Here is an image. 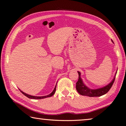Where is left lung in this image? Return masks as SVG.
Wrapping results in <instances>:
<instances>
[{"label": "left lung", "instance_id": "obj_1", "mask_svg": "<svg viewBox=\"0 0 126 126\" xmlns=\"http://www.w3.org/2000/svg\"><path fill=\"white\" fill-rule=\"evenodd\" d=\"M78 73L79 74V79L76 83V89L78 93L81 95L87 96L89 97H98L106 94L112 86L114 81H115L116 75L117 74V72H116L112 80L109 84H107V85L102 87V88L92 89L88 88V86L84 84L83 80L81 78L80 72H79L78 71Z\"/></svg>", "mask_w": 126, "mask_h": 126}]
</instances>
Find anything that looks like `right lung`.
I'll use <instances>...</instances> for the list:
<instances>
[{"mask_svg":"<svg viewBox=\"0 0 126 126\" xmlns=\"http://www.w3.org/2000/svg\"><path fill=\"white\" fill-rule=\"evenodd\" d=\"M19 90L21 91V92L23 94L26 96V97H27L29 99H45V98H47V97H51L52 96H53L54 95V94L56 92V85L55 86V88H54V90H53V91L50 94L46 95V96H32V95H29V94H27L25 93L23 91H22L20 89H19Z\"/></svg>","mask_w":126,"mask_h":126,"instance_id":"1","label":"right lung"}]
</instances>
